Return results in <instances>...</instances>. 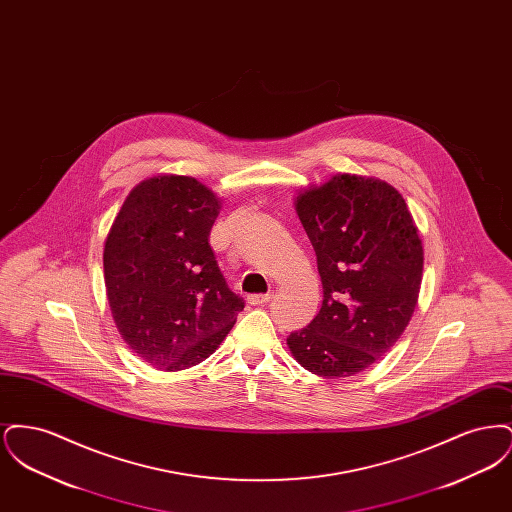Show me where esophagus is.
Returning a JSON list of instances; mask_svg holds the SVG:
<instances>
[{
	"label": "esophagus",
	"instance_id": "esophagus-1",
	"mask_svg": "<svg viewBox=\"0 0 512 512\" xmlns=\"http://www.w3.org/2000/svg\"><path fill=\"white\" fill-rule=\"evenodd\" d=\"M274 297V293H251L249 297H247V301L251 303V305H267L268 301Z\"/></svg>",
	"mask_w": 512,
	"mask_h": 512
}]
</instances>
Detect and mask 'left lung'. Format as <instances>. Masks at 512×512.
<instances>
[{
    "instance_id": "left-lung-1",
    "label": "left lung",
    "mask_w": 512,
    "mask_h": 512,
    "mask_svg": "<svg viewBox=\"0 0 512 512\" xmlns=\"http://www.w3.org/2000/svg\"><path fill=\"white\" fill-rule=\"evenodd\" d=\"M295 211L317 253L324 295L288 347L313 374L355 376L390 351L413 317L424 267L413 215L388 182L357 174L299 192Z\"/></svg>"
}]
</instances>
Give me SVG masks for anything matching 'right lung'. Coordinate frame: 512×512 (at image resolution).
<instances>
[{
	"mask_svg": "<svg viewBox=\"0 0 512 512\" xmlns=\"http://www.w3.org/2000/svg\"><path fill=\"white\" fill-rule=\"evenodd\" d=\"M219 211V197L192 176L159 174L128 194L107 234L113 320L128 347L159 370L205 361L244 309L209 245Z\"/></svg>",
	"mask_w": 512,
	"mask_h": 512,
	"instance_id": "right-lung-1",
	"label": "right lung"
}]
</instances>
